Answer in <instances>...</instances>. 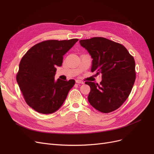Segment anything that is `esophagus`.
I'll use <instances>...</instances> for the list:
<instances>
[{"label":"esophagus","instance_id":"34e87169","mask_svg":"<svg viewBox=\"0 0 154 154\" xmlns=\"http://www.w3.org/2000/svg\"><path fill=\"white\" fill-rule=\"evenodd\" d=\"M76 83H80V84H83V81H82V80H76Z\"/></svg>","mask_w":154,"mask_h":154}]
</instances>
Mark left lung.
<instances>
[{"label": "left lung", "mask_w": 154, "mask_h": 154, "mask_svg": "<svg viewBox=\"0 0 154 154\" xmlns=\"http://www.w3.org/2000/svg\"><path fill=\"white\" fill-rule=\"evenodd\" d=\"M80 43L92 58V72L102 74L100 84L85 82L91 87L88 102L103 113L118 109L128 98L136 80L133 57L123 45L103 37L81 40Z\"/></svg>", "instance_id": "1"}]
</instances>
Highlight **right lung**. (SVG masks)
<instances>
[{"label": "right lung", "mask_w": 154, "mask_h": 154, "mask_svg": "<svg viewBox=\"0 0 154 154\" xmlns=\"http://www.w3.org/2000/svg\"><path fill=\"white\" fill-rule=\"evenodd\" d=\"M51 40L42 42L22 57L17 82L30 107L41 114H52L66 100L75 81L54 80L57 67H61L63 56L78 42Z\"/></svg>", "instance_id": "right-lung-1"}]
</instances>
